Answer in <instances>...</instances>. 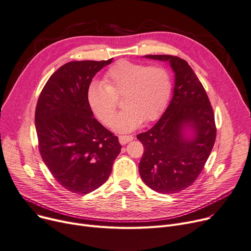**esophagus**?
<instances>
[{"mask_svg":"<svg viewBox=\"0 0 251 251\" xmlns=\"http://www.w3.org/2000/svg\"><path fill=\"white\" fill-rule=\"evenodd\" d=\"M133 138H134V137H133L132 135H120L119 136V142L122 145H124V144L130 142L131 140H133Z\"/></svg>","mask_w":251,"mask_h":251,"instance_id":"obj_1","label":"esophagus"}]
</instances>
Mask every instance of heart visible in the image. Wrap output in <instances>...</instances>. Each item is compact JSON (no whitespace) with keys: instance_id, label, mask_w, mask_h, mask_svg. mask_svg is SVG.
Here are the masks:
<instances>
[{"instance_id":"1","label":"heart","mask_w":251,"mask_h":251,"mask_svg":"<svg viewBox=\"0 0 251 251\" xmlns=\"http://www.w3.org/2000/svg\"><path fill=\"white\" fill-rule=\"evenodd\" d=\"M172 91L169 72L160 65L119 60L107 71L104 83L92 81L87 90L88 103L103 124H112L119 102L124 97L125 109L116 117L113 128L129 132L142 122L157 119Z\"/></svg>"}]
</instances>
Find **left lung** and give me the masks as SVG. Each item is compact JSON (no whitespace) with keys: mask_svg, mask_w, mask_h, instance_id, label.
Here are the masks:
<instances>
[{"mask_svg":"<svg viewBox=\"0 0 251 251\" xmlns=\"http://www.w3.org/2000/svg\"><path fill=\"white\" fill-rule=\"evenodd\" d=\"M145 57L169 61L176 82L160 119L137 135L144 146L139 174L153 191L176 194L193 185L204 169L216 139L214 112L203 85L185 59L166 54ZM185 126L194 130L192 140L184 137Z\"/></svg>","mask_w":251,"mask_h":251,"instance_id":"8db88e82","label":"left lung"}]
</instances>
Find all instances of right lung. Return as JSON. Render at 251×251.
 I'll list each match as a JSON object with an SVG mask.
<instances>
[{"instance_id": "1", "label": "right lung", "mask_w": 251, "mask_h": 251, "mask_svg": "<svg viewBox=\"0 0 251 251\" xmlns=\"http://www.w3.org/2000/svg\"><path fill=\"white\" fill-rule=\"evenodd\" d=\"M113 58L63 64L42 89L35 111L40 155L59 185L89 194L108 179L121 151L118 137L94 118L87 90Z\"/></svg>"}]
</instances>
